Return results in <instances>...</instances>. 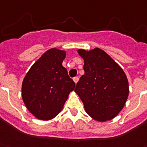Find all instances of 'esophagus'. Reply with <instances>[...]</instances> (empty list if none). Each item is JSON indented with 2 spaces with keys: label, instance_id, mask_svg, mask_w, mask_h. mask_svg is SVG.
I'll use <instances>...</instances> for the list:
<instances>
[{
  "label": "esophagus",
  "instance_id": "obj_1",
  "mask_svg": "<svg viewBox=\"0 0 147 147\" xmlns=\"http://www.w3.org/2000/svg\"><path fill=\"white\" fill-rule=\"evenodd\" d=\"M78 80H79L78 77H75V78H73V81H74V82L75 83V84H77L78 81Z\"/></svg>",
  "mask_w": 147,
  "mask_h": 147
}]
</instances>
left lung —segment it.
Returning <instances> with one entry per match:
<instances>
[{"label": "left lung", "instance_id": "left-lung-1", "mask_svg": "<svg viewBox=\"0 0 147 147\" xmlns=\"http://www.w3.org/2000/svg\"><path fill=\"white\" fill-rule=\"evenodd\" d=\"M84 60L82 75L75 92L86 113L93 119L107 121L123 109L129 95L128 80L121 66L104 50L78 49Z\"/></svg>", "mask_w": 147, "mask_h": 147}]
</instances>
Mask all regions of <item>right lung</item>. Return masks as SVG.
<instances>
[{
    "label": "right lung",
    "instance_id": "1",
    "mask_svg": "<svg viewBox=\"0 0 147 147\" xmlns=\"http://www.w3.org/2000/svg\"><path fill=\"white\" fill-rule=\"evenodd\" d=\"M65 57V51L49 49L32 66L23 81V100L38 119L55 118L75 89V82L62 66Z\"/></svg>",
    "mask_w": 147,
    "mask_h": 147
}]
</instances>
